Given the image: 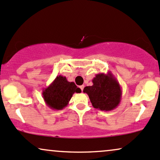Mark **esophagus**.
Masks as SVG:
<instances>
[{
	"mask_svg": "<svg viewBox=\"0 0 160 160\" xmlns=\"http://www.w3.org/2000/svg\"><path fill=\"white\" fill-rule=\"evenodd\" d=\"M79 88H80V89L82 90V91H83V90H84V85H81V86H79Z\"/></svg>",
	"mask_w": 160,
	"mask_h": 160,
	"instance_id": "obj_1",
	"label": "esophagus"
}]
</instances>
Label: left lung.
Wrapping results in <instances>:
<instances>
[{
	"instance_id": "8db88e82",
	"label": "left lung",
	"mask_w": 160,
	"mask_h": 160,
	"mask_svg": "<svg viewBox=\"0 0 160 160\" xmlns=\"http://www.w3.org/2000/svg\"><path fill=\"white\" fill-rule=\"evenodd\" d=\"M92 82L93 84L85 87L83 92L89 96L93 108L104 111L117 108L121 102L122 88L111 72L96 75Z\"/></svg>"
}]
</instances>
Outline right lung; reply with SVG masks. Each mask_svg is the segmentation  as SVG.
<instances>
[{
    "mask_svg": "<svg viewBox=\"0 0 160 160\" xmlns=\"http://www.w3.org/2000/svg\"><path fill=\"white\" fill-rule=\"evenodd\" d=\"M74 92H81L74 82H70L66 77L56 76L54 81L42 91L45 103L52 110H62L67 107Z\"/></svg>",
    "mask_w": 160,
    "mask_h": 160,
    "instance_id": "1",
    "label": "right lung"
}]
</instances>
